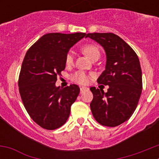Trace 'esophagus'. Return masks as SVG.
<instances>
[{"instance_id": "1", "label": "esophagus", "mask_w": 159, "mask_h": 159, "mask_svg": "<svg viewBox=\"0 0 159 159\" xmlns=\"http://www.w3.org/2000/svg\"><path fill=\"white\" fill-rule=\"evenodd\" d=\"M80 92H81V93H82V92H84V91H85V90L87 89V88H85V87H80Z\"/></svg>"}]
</instances>
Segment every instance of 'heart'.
Returning a JSON list of instances; mask_svg holds the SVG:
<instances>
[{
	"label": "heart",
	"instance_id": "1",
	"mask_svg": "<svg viewBox=\"0 0 159 159\" xmlns=\"http://www.w3.org/2000/svg\"><path fill=\"white\" fill-rule=\"evenodd\" d=\"M83 52L84 54L88 56L91 60H93L94 58H96V57H99L100 56V51H99V48L97 47L95 44H92V43H88V44H84L82 48ZM73 54L71 52H69L67 53V56H66V64L67 65H71L73 63ZM92 75H88L84 71H76L75 74H73L71 79H72L73 81H75V83H78L80 84H88V80H89V77Z\"/></svg>",
	"mask_w": 159,
	"mask_h": 159
}]
</instances>
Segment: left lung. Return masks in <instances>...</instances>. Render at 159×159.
I'll return each mask as SVG.
<instances>
[{"label":"left lung","instance_id":"8db88e82","mask_svg":"<svg viewBox=\"0 0 159 159\" xmlns=\"http://www.w3.org/2000/svg\"><path fill=\"white\" fill-rule=\"evenodd\" d=\"M105 50L107 62L97 82L108 85L107 92L95 87L90 107L94 118L107 127H116L128 120L135 111L143 89L142 70L135 52L117 35L88 33Z\"/></svg>","mask_w":159,"mask_h":159}]
</instances>
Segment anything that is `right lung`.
Here are the masks:
<instances>
[{"mask_svg":"<svg viewBox=\"0 0 159 159\" xmlns=\"http://www.w3.org/2000/svg\"><path fill=\"white\" fill-rule=\"evenodd\" d=\"M85 36L83 32L48 33L25 54L18 80L20 95L30 117L42 128H59L69 117L80 88L71 84L60 88L56 82L65 68L69 49Z\"/></svg>","mask_w":159,"mask_h":159,"instance_id":"1","label":"right lung"}]
</instances>
